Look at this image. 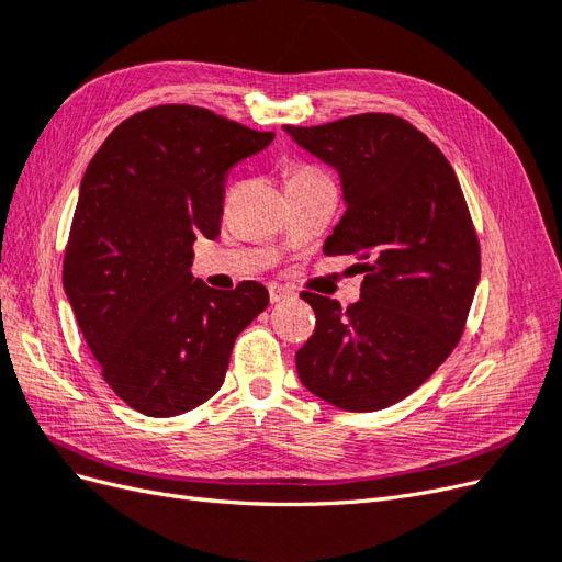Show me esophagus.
Here are the masks:
<instances>
[{
    "label": "esophagus",
    "instance_id": "esophagus-1",
    "mask_svg": "<svg viewBox=\"0 0 562 562\" xmlns=\"http://www.w3.org/2000/svg\"><path fill=\"white\" fill-rule=\"evenodd\" d=\"M288 297H293V291L291 288H285L281 283H269V300L271 302H283Z\"/></svg>",
    "mask_w": 562,
    "mask_h": 562
}]
</instances>
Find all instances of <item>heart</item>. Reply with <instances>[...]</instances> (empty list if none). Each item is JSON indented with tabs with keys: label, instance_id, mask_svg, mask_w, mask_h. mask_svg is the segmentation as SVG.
<instances>
[{
	"label": "heart",
	"instance_id": "b5f03b06",
	"mask_svg": "<svg viewBox=\"0 0 562 562\" xmlns=\"http://www.w3.org/2000/svg\"><path fill=\"white\" fill-rule=\"evenodd\" d=\"M310 173H314V171H310V168H302V171H297L295 176H310Z\"/></svg>",
	"mask_w": 562,
	"mask_h": 562
}]
</instances>
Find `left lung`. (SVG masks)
I'll return each instance as SVG.
<instances>
[{
    "label": "left lung",
    "instance_id": "1",
    "mask_svg": "<svg viewBox=\"0 0 562 562\" xmlns=\"http://www.w3.org/2000/svg\"><path fill=\"white\" fill-rule=\"evenodd\" d=\"M335 168L345 215L326 255H356L361 300L302 293L316 314L297 353L300 382L351 413L411 396L454 349L481 279V250L462 187L427 135L391 114L283 126Z\"/></svg>",
    "mask_w": 562,
    "mask_h": 562
}]
</instances>
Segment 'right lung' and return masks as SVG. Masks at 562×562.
I'll list each match as a JSON object with an SVG mask.
<instances>
[{"label":"right lung","mask_w":562,"mask_h":562,"mask_svg":"<svg viewBox=\"0 0 562 562\" xmlns=\"http://www.w3.org/2000/svg\"><path fill=\"white\" fill-rule=\"evenodd\" d=\"M271 140L211 110L161 105L119 124L83 173L63 285L133 411L176 417L206 403L234 339L269 304L258 281L215 291L190 267L196 236L220 234L227 171Z\"/></svg>","instance_id":"right-lung-1"}]
</instances>
